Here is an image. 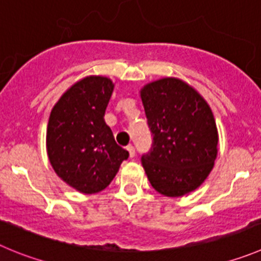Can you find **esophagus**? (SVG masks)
<instances>
[{"label":"esophagus","mask_w":261,"mask_h":261,"mask_svg":"<svg viewBox=\"0 0 261 261\" xmlns=\"http://www.w3.org/2000/svg\"><path fill=\"white\" fill-rule=\"evenodd\" d=\"M126 149H127L128 155H130V158L135 157V148H134L133 145H127V147H126Z\"/></svg>","instance_id":"34e87169"}]
</instances>
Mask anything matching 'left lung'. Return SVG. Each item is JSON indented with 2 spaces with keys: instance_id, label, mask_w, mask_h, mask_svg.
<instances>
[{
  "instance_id": "obj_1",
  "label": "left lung",
  "mask_w": 261,
  "mask_h": 261,
  "mask_svg": "<svg viewBox=\"0 0 261 261\" xmlns=\"http://www.w3.org/2000/svg\"><path fill=\"white\" fill-rule=\"evenodd\" d=\"M152 149L142 157L158 193L181 197L206 180L218 155L219 134L213 111L194 87L165 77L140 90Z\"/></svg>"
}]
</instances>
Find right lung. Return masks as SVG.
Returning <instances> with one entry per match:
<instances>
[{"instance_id": "obj_1", "label": "right lung", "mask_w": 261, "mask_h": 261, "mask_svg": "<svg viewBox=\"0 0 261 261\" xmlns=\"http://www.w3.org/2000/svg\"><path fill=\"white\" fill-rule=\"evenodd\" d=\"M113 89L108 77L87 75L51 109L46 131L48 160L58 176L80 193L106 189L128 157L104 119Z\"/></svg>"}]
</instances>
